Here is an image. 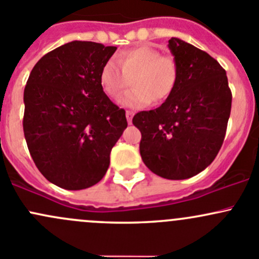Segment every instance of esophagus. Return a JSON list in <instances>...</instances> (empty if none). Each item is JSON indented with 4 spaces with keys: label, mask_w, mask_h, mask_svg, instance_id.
Returning <instances> with one entry per match:
<instances>
[{
    "label": "esophagus",
    "mask_w": 259,
    "mask_h": 259,
    "mask_svg": "<svg viewBox=\"0 0 259 259\" xmlns=\"http://www.w3.org/2000/svg\"><path fill=\"white\" fill-rule=\"evenodd\" d=\"M133 116H135V112H133V111H127V112H126L127 122H128L130 124L132 123V118H133Z\"/></svg>",
    "instance_id": "obj_1"
}]
</instances>
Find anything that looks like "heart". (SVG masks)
I'll return each mask as SVG.
<instances>
[{
  "mask_svg": "<svg viewBox=\"0 0 259 259\" xmlns=\"http://www.w3.org/2000/svg\"><path fill=\"white\" fill-rule=\"evenodd\" d=\"M130 79L133 89L119 98V103L128 108H143L152 101L163 102L173 95L180 81V67L173 57L142 46L121 53L117 61H106L101 68V87L111 98H118Z\"/></svg>",
  "mask_w": 259,
  "mask_h": 259,
  "instance_id": "b5f03b06",
  "label": "heart"
}]
</instances>
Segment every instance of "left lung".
I'll use <instances>...</instances> for the list:
<instances>
[{
    "label": "left lung",
    "mask_w": 259,
    "mask_h": 259,
    "mask_svg": "<svg viewBox=\"0 0 259 259\" xmlns=\"http://www.w3.org/2000/svg\"><path fill=\"white\" fill-rule=\"evenodd\" d=\"M168 49L180 67L173 95L158 108L135 114L142 133L140 153L159 177L186 180L206 169L222 147L232 93L222 66L207 52L177 37Z\"/></svg>",
    "instance_id": "left-lung-1"
}]
</instances>
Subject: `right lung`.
<instances>
[{"label": "right lung", "instance_id": "obj_1", "mask_svg": "<svg viewBox=\"0 0 259 259\" xmlns=\"http://www.w3.org/2000/svg\"><path fill=\"white\" fill-rule=\"evenodd\" d=\"M117 47L72 41L45 55L23 92V132L32 159L53 185L78 191L100 182L126 112L103 92L100 72Z\"/></svg>", "mask_w": 259, "mask_h": 259}]
</instances>
